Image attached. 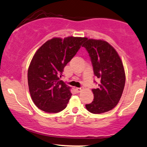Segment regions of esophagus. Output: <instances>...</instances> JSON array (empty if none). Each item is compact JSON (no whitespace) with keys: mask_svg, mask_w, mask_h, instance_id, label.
Listing matches in <instances>:
<instances>
[{"mask_svg":"<svg viewBox=\"0 0 147 147\" xmlns=\"http://www.w3.org/2000/svg\"><path fill=\"white\" fill-rule=\"evenodd\" d=\"M75 89H76V90H77V92H81L82 91V90H83L81 88H76Z\"/></svg>","mask_w":147,"mask_h":147,"instance_id":"1","label":"esophagus"}]
</instances>
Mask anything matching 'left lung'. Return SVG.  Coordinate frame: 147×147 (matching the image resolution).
<instances>
[{
	"label": "left lung",
	"instance_id": "left-lung-1",
	"mask_svg": "<svg viewBox=\"0 0 147 147\" xmlns=\"http://www.w3.org/2000/svg\"><path fill=\"white\" fill-rule=\"evenodd\" d=\"M86 40L82 47L89 53L94 74L100 80L98 88L92 90L94 100L86 107L92 114H102L114 109L121 99L125 84L124 67L118 53L108 42Z\"/></svg>",
	"mask_w": 147,
	"mask_h": 147
}]
</instances>
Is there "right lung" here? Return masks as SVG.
I'll list each match as a JSON object with an SVG mask.
<instances>
[{"instance_id": "right-lung-1", "label": "right lung", "mask_w": 147, "mask_h": 147, "mask_svg": "<svg viewBox=\"0 0 147 147\" xmlns=\"http://www.w3.org/2000/svg\"><path fill=\"white\" fill-rule=\"evenodd\" d=\"M86 38H53L38 49L28 69L31 98L39 109L57 113L66 107L72 94L70 87L59 80L64 67L75 55Z\"/></svg>"}]
</instances>
